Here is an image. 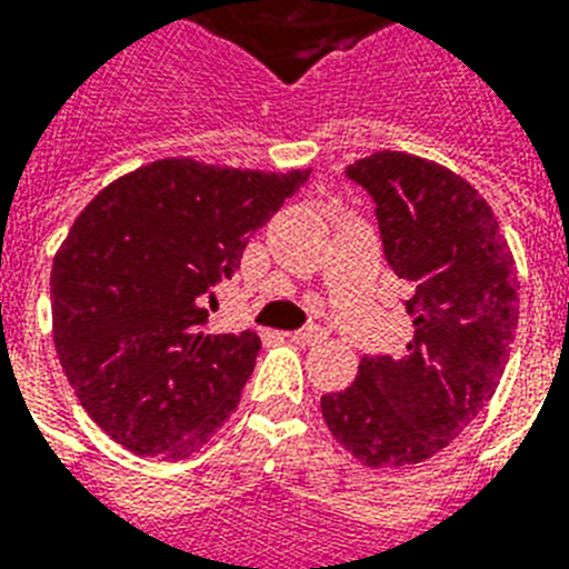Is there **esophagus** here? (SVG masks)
<instances>
[{
	"instance_id": "1",
	"label": "esophagus",
	"mask_w": 569,
	"mask_h": 569,
	"mask_svg": "<svg viewBox=\"0 0 569 569\" xmlns=\"http://www.w3.org/2000/svg\"><path fill=\"white\" fill-rule=\"evenodd\" d=\"M295 342H301V346H316V342H325L328 339V330H321V328H303V330H295L292 333Z\"/></svg>"
}]
</instances>
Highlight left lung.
<instances>
[{
  "label": "left lung",
  "mask_w": 569,
  "mask_h": 569,
  "mask_svg": "<svg viewBox=\"0 0 569 569\" xmlns=\"http://www.w3.org/2000/svg\"><path fill=\"white\" fill-rule=\"evenodd\" d=\"M346 173L375 200L389 268L410 286L405 357H363L321 416L366 467H410L446 449L493 398L520 319L517 271L487 200L410 153L366 156Z\"/></svg>",
  "instance_id": "obj_1"
}]
</instances>
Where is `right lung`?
Masks as SVG:
<instances>
[{
  "label": "right lung",
  "mask_w": 569,
  "mask_h": 569,
  "mask_svg": "<svg viewBox=\"0 0 569 569\" xmlns=\"http://www.w3.org/2000/svg\"><path fill=\"white\" fill-rule=\"evenodd\" d=\"M310 180L159 159L109 182L52 259V339L79 405L136 455L182 460L239 407L253 330L209 333L212 286Z\"/></svg>",
  "instance_id": "right-lung-1"
}]
</instances>
